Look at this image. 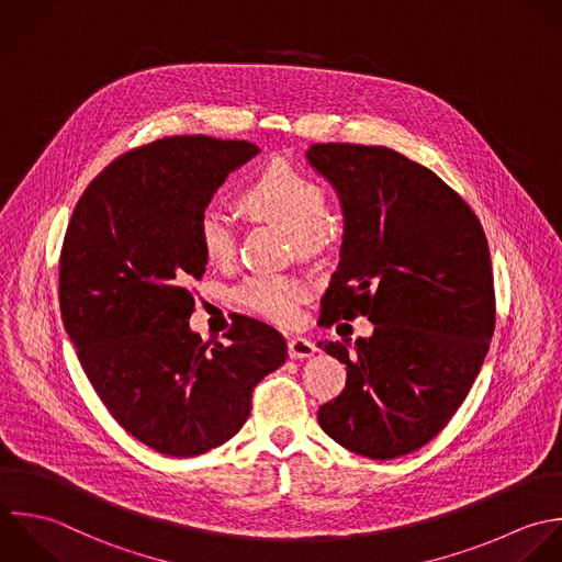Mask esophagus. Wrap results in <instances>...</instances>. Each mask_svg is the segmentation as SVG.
Returning a JSON list of instances; mask_svg holds the SVG:
<instances>
[{"instance_id": "esophagus-1", "label": "esophagus", "mask_w": 562, "mask_h": 562, "mask_svg": "<svg viewBox=\"0 0 562 562\" xmlns=\"http://www.w3.org/2000/svg\"><path fill=\"white\" fill-rule=\"evenodd\" d=\"M317 352L315 344L304 339V337H291L289 339V357L291 359H308Z\"/></svg>"}]
</instances>
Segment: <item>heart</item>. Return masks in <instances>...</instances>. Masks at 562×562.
I'll use <instances>...</instances> for the list:
<instances>
[{
    "label": "heart",
    "instance_id": "heart-1",
    "mask_svg": "<svg viewBox=\"0 0 562 562\" xmlns=\"http://www.w3.org/2000/svg\"><path fill=\"white\" fill-rule=\"evenodd\" d=\"M240 203L254 218L269 221L291 234L302 249H313L326 223L328 201L324 190L286 161H273L249 183ZM199 238L203 254L214 265H227L236 254V234L227 214L210 207L201 214ZM306 297V284L289 276H251L236 289V302L273 324H291Z\"/></svg>",
    "mask_w": 562,
    "mask_h": 562
}]
</instances>
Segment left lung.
Returning a JSON list of instances; mask_svg holds the SVG:
<instances>
[{"instance_id":"obj_1","label":"left lung","mask_w":562,"mask_h":562,"mask_svg":"<svg viewBox=\"0 0 562 562\" xmlns=\"http://www.w3.org/2000/svg\"><path fill=\"white\" fill-rule=\"evenodd\" d=\"M306 161L344 214L319 324H374L355 344L319 341L348 379L317 420L348 451L394 460L447 427L482 370L495 330L488 240L460 194L392 148L313 144Z\"/></svg>"}]
</instances>
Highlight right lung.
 I'll return each instance as SVG.
<instances>
[{"label":"right lung","instance_id":"1","mask_svg":"<svg viewBox=\"0 0 562 562\" xmlns=\"http://www.w3.org/2000/svg\"><path fill=\"white\" fill-rule=\"evenodd\" d=\"M245 139H157L109 164L82 192L58 273L63 326L111 416L139 442L192 458L240 431L254 387L286 361L284 337L238 317L225 344L190 328L188 289L205 273L199 221Z\"/></svg>","mask_w":562,"mask_h":562}]
</instances>
